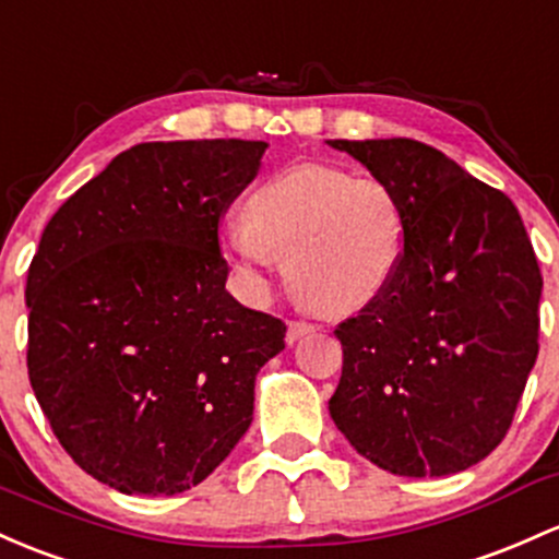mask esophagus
I'll return each mask as SVG.
<instances>
[{
  "instance_id": "1",
  "label": "esophagus",
  "mask_w": 559,
  "mask_h": 559,
  "mask_svg": "<svg viewBox=\"0 0 559 559\" xmlns=\"http://www.w3.org/2000/svg\"><path fill=\"white\" fill-rule=\"evenodd\" d=\"M312 331H316V326H312V323H308V321H292L289 329H286V342L294 345V342H299L302 336L312 334Z\"/></svg>"
}]
</instances>
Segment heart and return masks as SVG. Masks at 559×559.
I'll list each match as a JSON object with an SVG mask.
<instances>
[{"instance_id": "obj_1", "label": "heart", "mask_w": 559, "mask_h": 559, "mask_svg": "<svg viewBox=\"0 0 559 559\" xmlns=\"http://www.w3.org/2000/svg\"><path fill=\"white\" fill-rule=\"evenodd\" d=\"M406 249V212L379 177L308 164L257 186L225 257L257 281L286 260L294 297L323 316H345L382 297Z\"/></svg>"}]
</instances>
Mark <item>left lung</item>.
Segmentation results:
<instances>
[{
    "label": "left lung",
    "instance_id": "left-lung-1",
    "mask_svg": "<svg viewBox=\"0 0 559 559\" xmlns=\"http://www.w3.org/2000/svg\"><path fill=\"white\" fill-rule=\"evenodd\" d=\"M384 180L406 212L401 267L336 326L329 401L355 451L403 477H443L504 440L538 355L542 270L501 190L408 138L329 140Z\"/></svg>",
    "mask_w": 559,
    "mask_h": 559
}]
</instances>
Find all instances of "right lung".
Returning <instances> with one entry per match:
<instances>
[{
    "label": "right lung",
    "mask_w": 559,
    "mask_h": 559,
    "mask_svg": "<svg viewBox=\"0 0 559 559\" xmlns=\"http://www.w3.org/2000/svg\"><path fill=\"white\" fill-rule=\"evenodd\" d=\"M262 140L140 143L52 214L28 267V379L55 438L121 493L199 486L243 438L278 318L225 289L217 225Z\"/></svg>",
    "instance_id": "1"
}]
</instances>
